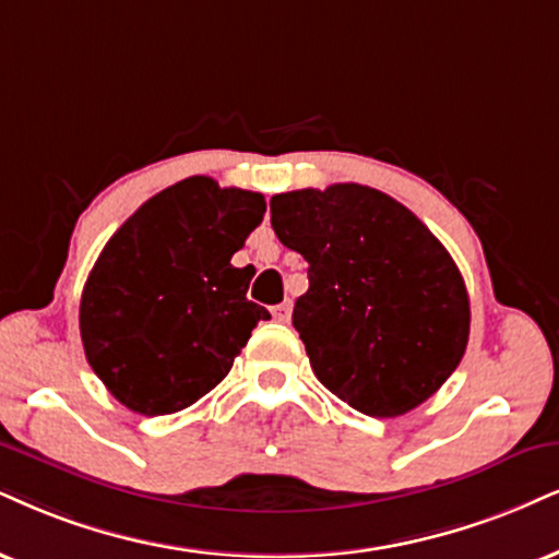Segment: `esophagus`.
Returning a JSON list of instances; mask_svg holds the SVG:
<instances>
[{
	"mask_svg": "<svg viewBox=\"0 0 559 559\" xmlns=\"http://www.w3.org/2000/svg\"><path fill=\"white\" fill-rule=\"evenodd\" d=\"M272 316H274V321L287 323V321H290V316H293V302L285 300V302H280V306H274Z\"/></svg>",
	"mask_w": 559,
	"mask_h": 559,
	"instance_id": "34e87169",
	"label": "esophagus"
}]
</instances>
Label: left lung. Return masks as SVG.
Here are the masks:
<instances>
[{
	"label": "left lung",
	"mask_w": 559,
	"mask_h": 559,
	"mask_svg": "<svg viewBox=\"0 0 559 559\" xmlns=\"http://www.w3.org/2000/svg\"><path fill=\"white\" fill-rule=\"evenodd\" d=\"M277 238L308 261L298 329L319 381L368 417L406 415L459 368L469 295L445 246L360 183L272 197Z\"/></svg>",
	"instance_id": "8db88e82"
}]
</instances>
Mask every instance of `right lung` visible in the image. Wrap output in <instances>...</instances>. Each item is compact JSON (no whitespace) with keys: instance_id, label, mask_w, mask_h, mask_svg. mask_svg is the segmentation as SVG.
<instances>
[{"instance_id":"1","label":"right lung","mask_w":559,"mask_h":559,"mask_svg":"<svg viewBox=\"0 0 559 559\" xmlns=\"http://www.w3.org/2000/svg\"><path fill=\"white\" fill-rule=\"evenodd\" d=\"M257 191L183 178L147 199L95 261L80 334L95 376L144 417L174 415L230 373L266 308L230 264L264 219Z\"/></svg>"}]
</instances>
